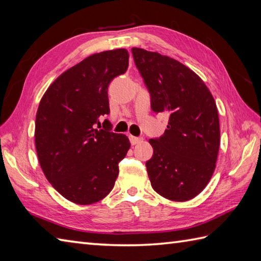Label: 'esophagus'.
Segmentation results:
<instances>
[{
  "mask_svg": "<svg viewBox=\"0 0 261 261\" xmlns=\"http://www.w3.org/2000/svg\"><path fill=\"white\" fill-rule=\"evenodd\" d=\"M143 141L142 137H136V136H133V135H129V142L132 143L133 145L135 144H138V143H141Z\"/></svg>",
  "mask_w": 261,
  "mask_h": 261,
  "instance_id": "1",
  "label": "esophagus"
}]
</instances>
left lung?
Masks as SVG:
<instances>
[{
    "label": "left lung",
    "mask_w": 261,
    "mask_h": 261,
    "mask_svg": "<svg viewBox=\"0 0 261 261\" xmlns=\"http://www.w3.org/2000/svg\"><path fill=\"white\" fill-rule=\"evenodd\" d=\"M132 54L152 111L169 116L168 129L150 140L153 155L145 164L151 185L164 198L189 200L215 170L220 121L214 98L197 74L173 58L142 48Z\"/></svg>",
    "instance_id": "8db88e82"
}]
</instances>
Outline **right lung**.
Masks as SVG:
<instances>
[{
    "mask_svg": "<svg viewBox=\"0 0 261 261\" xmlns=\"http://www.w3.org/2000/svg\"><path fill=\"white\" fill-rule=\"evenodd\" d=\"M128 67V53L93 54L58 76L42 97L35 142L46 178L66 199L80 205L107 196L129 150L124 134L111 132L108 87ZM100 128V130L97 128Z\"/></svg>",
    "mask_w": 261,
    "mask_h": 261,
    "instance_id": "obj_1",
    "label": "right lung"
}]
</instances>
